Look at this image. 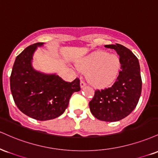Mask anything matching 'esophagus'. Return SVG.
Here are the masks:
<instances>
[{"label":"esophagus","mask_w":158,"mask_h":158,"mask_svg":"<svg viewBox=\"0 0 158 158\" xmlns=\"http://www.w3.org/2000/svg\"><path fill=\"white\" fill-rule=\"evenodd\" d=\"M85 86H86V83L83 81H81V88H83Z\"/></svg>","instance_id":"34e87169"}]
</instances>
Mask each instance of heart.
I'll list each match as a JSON object with an SVG mask.
<instances>
[{
  "mask_svg": "<svg viewBox=\"0 0 158 158\" xmlns=\"http://www.w3.org/2000/svg\"><path fill=\"white\" fill-rule=\"evenodd\" d=\"M120 57L106 52H95L81 59L77 64L79 69L86 72L91 84L104 87L115 80L120 69Z\"/></svg>",
  "mask_w": 158,
  "mask_h": 158,
  "instance_id": "heart-1",
  "label": "heart"
}]
</instances>
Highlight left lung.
Returning <instances> with one entry per match:
<instances>
[{
  "mask_svg": "<svg viewBox=\"0 0 158 158\" xmlns=\"http://www.w3.org/2000/svg\"><path fill=\"white\" fill-rule=\"evenodd\" d=\"M105 47L114 49L119 55L121 70L112 86L95 91L89 108L97 119L114 122L135 109L141 94L142 80L138 59L131 50L118 44Z\"/></svg>",
  "mask_w": 158,
  "mask_h": 158,
  "instance_id": "8db88e82",
  "label": "left lung"
}]
</instances>
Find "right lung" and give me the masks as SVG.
I'll list each match as a JSON object with an SVG mask.
<instances>
[{"mask_svg":"<svg viewBox=\"0 0 158 158\" xmlns=\"http://www.w3.org/2000/svg\"><path fill=\"white\" fill-rule=\"evenodd\" d=\"M29 46L17 56L10 76V89L18 108L38 120L55 119L68 107L72 94L81 90L80 80L66 82L56 74H44L32 67L31 60L38 46Z\"/></svg>","mask_w":158,"mask_h":158,"instance_id":"add662e5","label":"right lung"}]
</instances>
